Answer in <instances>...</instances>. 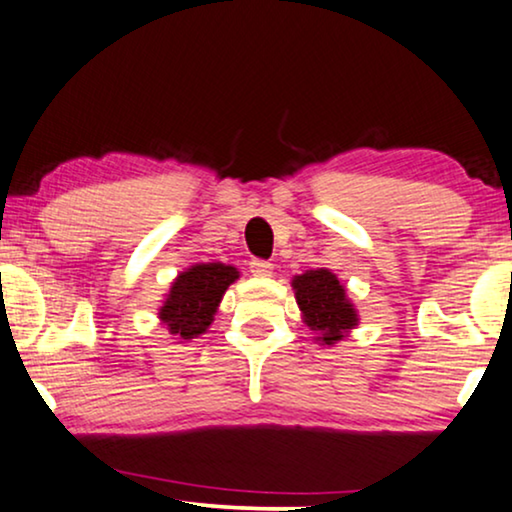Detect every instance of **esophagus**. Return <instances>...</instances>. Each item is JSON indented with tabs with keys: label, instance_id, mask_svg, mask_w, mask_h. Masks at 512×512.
I'll list each match as a JSON object with an SVG mask.
<instances>
[{
	"label": "esophagus",
	"instance_id": "esophagus-1",
	"mask_svg": "<svg viewBox=\"0 0 512 512\" xmlns=\"http://www.w3.org/2000/svg\"><path fill=\"white\" fill-rule=\"evenodd\" d=\"M250 274L257 276V278H269L271 274H274V264L264 262V260H252L250 262Z\"/></svg>",
	"mask_w": 512,
	"mask_h": 512
}]
</instances>
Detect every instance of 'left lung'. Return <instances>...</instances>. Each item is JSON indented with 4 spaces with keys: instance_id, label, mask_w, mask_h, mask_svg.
<instances>
[{
    "instance_id": "1",
    "label": "left lung",
    "mask_w": 512,
    "mask_h": 512,
    "mask_svg": "<svg viewBox=\"0 0 512 512\" xmlns=\"http://www.w3.org/2000/svg\"><path fill=\"white\" fill-rule=\"evenodd\" d=\"M292 290L302 320L313 330V342L335 346L358 325V311L346 288L330 269H309L292 278Z\"/></svg>"
}]
</instances>
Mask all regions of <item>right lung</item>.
I'll return each mask as SVG.
<instances>
[{
  "mask_svg": "<svg viewBox=\"0 0 512 512\" xmlns=\"http://www.w3.org/2000/svg\"><path fill=\"white\" fill-rule=\"evenodd\" d=\"M241 271L231 264L208 262L180 271L159 306V320L177 342H192L206 335L215 320L224 292Z\"/></svg>",
  "mask_w": 512,
  "mask_h": 512,
  "instance_id": "obj_1",
  "label": "right lung"
}]
</instances>
